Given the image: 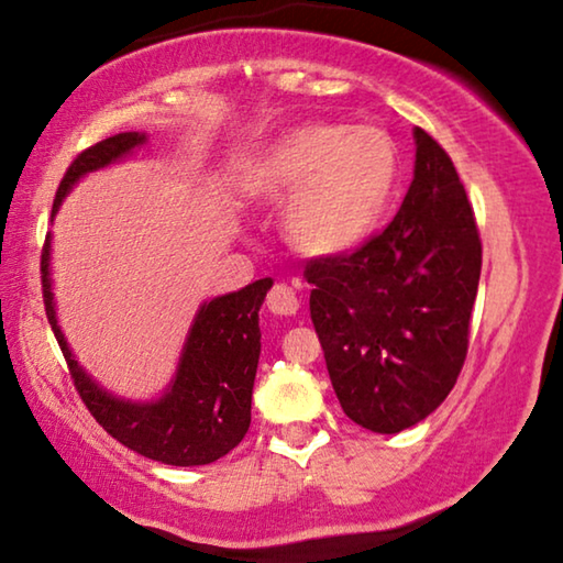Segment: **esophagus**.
<instances>
[{
    "instance_id": "obj_1",
    "label": "esophagus",
    "mask_w": 563,
    "mask_h": 563,
    "mask_svg": "<svg viewBox=\"0 0 563 563\" xmlns=\"http://www.w3.org/2000/svg\"><path fill=\"white\" fill-rule=\"evenodd\" d=\"M265 302L273 316H296L298 310V296L288 283H275L273 290L267 292Z\"/></svg>"
}]
</instances>
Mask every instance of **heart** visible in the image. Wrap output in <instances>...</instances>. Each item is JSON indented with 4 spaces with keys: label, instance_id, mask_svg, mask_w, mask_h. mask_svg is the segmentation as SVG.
<instances>
[{
    "label": "heart",
    "instance_id": "1",
    "mask_svg": "<svg viewBox=\"0 0 563 563\" xmlns=\"http://www.w3.org/2000/svg\"><path fill=\"white\" fill-rule=\"evenodd\" d=\"M396 180L398 153L383 130L306 122L255 157L245 190L267 202L290 198L285 230L302 253L341 255L376 230Z\"/></svg>",
    "mask_w": 563,
    "mask_h": 563
}]
</instances>
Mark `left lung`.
I'll use <instances>...</instances> for the list:
<instances>
[{"instance_id": "left-lung-1", "label": "left lung", "mask_w": 563, "mask_h": 563, "mask_svg": "<svg viewBox=\"0 0 563 563\" xmlns=\"http://www.w3.org/2000/svg\"><path fill=\"white\" fill-rule=\"evenodd\" d=\"M404 205L353 253L308 261L310 318L345 416L398 433L439 408L468 353L481 238L451 157L416 128Z\"/></svg>"}]
</instances>
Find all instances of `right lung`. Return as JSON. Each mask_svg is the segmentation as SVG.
<instances>
[{"label":"right lung","instance_id":"right-lung-1","mask_svg":"<svg viewBox=\"0 0 563 563\" xmlns=\"http://www.w3.org/2000/svg\"><path fill=\"white\" fill-rule=\"evenodd\" d=\"M145 142L140 132H120L79 153L57 187L52 216L79 177L114 163ZM42 300L65 355L69 376L95 421L112 439L140 456L167 466H205L225 456L245 439L250 400L261 358V310L273 280L263 278L205 302L187 338L180 368L167 394L155 404H130L104 394L85 376L57 325L49 288V235L42 245Z\"/></svg>","mask_w":563,"mask_h":563}]
</instances>
